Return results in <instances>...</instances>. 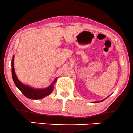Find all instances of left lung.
Returning a JSON list of instances; mask_svg holds the SVG:
<instances>
[{
	"mask_svg": "<svg viewBox=\"0 0 133 133\" xmlns=\"http://www.w3.org/2000/svg\"><path fill=\"white\" fill-rule=\"evenodd\" d=\"M109 97V96H108V97H107V98H108ZM106 98V99H107ZM105 100V99H104ZM104 100H102V101H97V102H94V103H96V102H102V101H104Z\"/></svg>",
	"mask_w": 133,
	"mask_h": 133,
	"instance_id": "left-lung-1",
	"label": "left lung"
}]
</instances>
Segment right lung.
I'll use <instances>...</instances> for the list:
<instances>
[{
	"label": "right lung",
	"mask_w": 133,
	"mask_h": 133,
	"mask_svg": "<svg viewBox=\"0 0 133 133\" xmlns=\"http://www.w3.org/2000/svg\"><path fill=\"white\" fill-rule=\"evenodd\" d=\"M14 56L11 61V67H12V79L16 86L17 88L22 92L25 97L30 99L38 100L43 99L46 96L50 95L54 90V84L57 81V78L53 81L50 86L45 88H34L32 87L26 85L22 83L18 79L15 73V70L14 68Z\"/></svg>",
	"instance_id": "right-lung-1"
}]
</instances>
